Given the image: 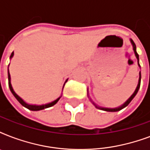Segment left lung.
Listing matches in <instances>:
<instances>
[{"label":"left lung","mask_w":150,"mask_h":150,"mask_svg":"<svg viewBox=\"0 0 150 150\" xmlns=\"http://www.w3.org/2000/svg\"><path fill=\"white\" fill-rule=\"evenodd\" d=\"M130 40H131V43H132V46H133V50H134V52H135V57H136V58H137V60H138V64H139V66L140 67L139 62V54H138L137 52H136V46H135V43H134V41H133L132 39H130ZM140 83H141V72H139V83H138V86H137V87H136V89H135V92L133 93L132 95V96H131L130 97L128 98V100H127V101H126V102L124 104H122L121 106H120V107H116V108H106V107H99V106H97L96 103H94L91 100V99H90V100H91L92 103H93L94 106H95L96 108H98V109L102 110H105V111H109V112L119 111V110H122L123 108H125V107H127V106H128V105L130 103L131 101L132 100V99L135 97V95L137 94L138 91H139V89Z\"/></svg>","instance_id":"8db88e82"}]
</instances>
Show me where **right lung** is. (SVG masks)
Listing matches in <instances>:
<instances>
[{"instance_id":"1","label":"right lung","mask_w":150,"mask_h":150,"mask_svg":"<svg viewBox=\"0 0 150 150\" xmlns=\"http://www.w3.org/2000/svg\"><path fill=\"white\" fill-rule=\"evenodd\" d=\"M13 55H14V52H12V53H11V54L10 58H11V57H12ZM8 86H9V88H10L11 92L12 93V94L14 95V96H15V98L17 99L18 101V102H19L20 103H21V104L23 106V107H26L27 109L30 110L36 111V110H40L46 109V108H48V107H52V106H54V104H56L58 102V100H60V98L61 97V96H60V97H58V98L57 99V100H54V101H53V102H51V103H47V104H43V105L28 104V103L25 102L24 100H22V99L21 98L20 96H18L17 94L15 93V92L14 91V89H13L12 86H11V75H10V73H9V69H8ZM67 81H68V79L66 80L65 82H64V84H65ZM64 86H63V89H64Z\"/></svg>"}]
</instances>
